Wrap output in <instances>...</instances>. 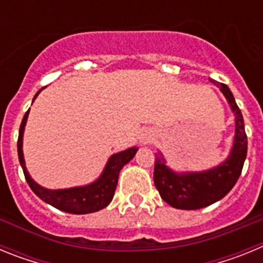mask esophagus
Segmentation results:
<instances>
[{"label":"esophagus","instance_id":"34e87169","mask_svg":"<svg viewBox=\"0 0 263 263\" xmlns=\"http://www.w3.org/2000/svg\"><path fill=\"white\" fill-rule=\"evenodd\" d=\"M142 139H143V142H147V141H148V139H150V138H148V137H142Z\"/></svg>","mask_w":263,"mask_h":263}]
</instances>
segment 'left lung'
Segmentation results:
<instances>
[{"mask_svg":"<svg viewBox=\"0 0 263 263\" xmlns=\"http://www.w3.org/2000/svg\"><path fill=\"white\" fill-rule=\"evenodd\" d=\"M212 83L221 89L236 117L234 145L224 163L205 173L175 174L166 167L163 158L155 154V187L167 204L179 210H200L222 199L238 180L245 162L248 137L242 113L237 106L231 89L222 83L215 80Z\"/></svg>","mask_w":263,"mask_h":263,"instance_id":"8db88e82","label":"left lung"}]
</instances>
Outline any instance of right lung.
<instances>
[{
	"instance_id": "right-lung-1",
	"label": "right lung",
	"mask_w": 263,
	"mask_h": 263,
	"mask_svg": "<svg viewBox=\"0 0 263 263\" xmlns=\"http://www.w3.org/2000/svg\"><path fill=\"white\" fill-rule=\"evenodd\" d=\"M39 92L35 95V97L38 96ZM29 110L25 113V116L22 118V122H21L17 147L20 163L22 166L26 182L29 183L32 192L38 197H41L43 201L51 204V205L58 208V210L63 211V212L83 215V213L96 212V211L105 208L111 201L113 196H115L121 168L127 162H130V159H133L138 147L127 148L125 152L111 155L110 159L108 160V164H106L105 170H104L103 175L100 176V179H97L96 182L92 183V184L85 185V187L68 188V190H47V188H43L39 184H36L30 178L26 166H25V159H23L22 153V137L23 129H25V125H26L27 116H29Z\"/></svg>"
}]
</instances>
